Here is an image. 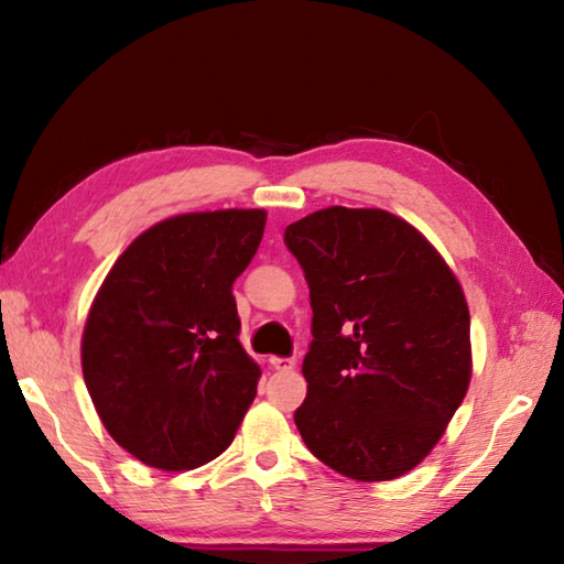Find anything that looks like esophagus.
<instances>
[{
	"label": "esophagus",
	"instance_id": "esophagus-1",
	"mask_svg": "<svg viewBox=\"0 0 564 564\" xmlns=\"http://www.w3.org/2000/svg\"><path fill=\"white\" fill-rule=\"evenodd\" d=\"M271 368L273 370H281V373H289V370L295 368V358H281V356H273L271 358Z\"/></svg>",
	"mask_w": 564,
	"mask_h": 564
}]
</instances>
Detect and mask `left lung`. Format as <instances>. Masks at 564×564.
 I'll return each mask as SVG.
<instances>
[{
	"label": "left lung",
	"mask_w": 564,
	"mask_h": 564,
	"mask_svg": "<svg viewBox=\"0 0 564 564\" xmlns=\"http://www.w3.org/2000/svg\"><path fill=\"white\" fill-rule=\"evenodd\" d=\"M283 239L313 307L307 398L295 410L305 446L358 482L410 473L470 386L458 279L416 227L380 208H322Z\"/></svg>",
	"instance_id": "left-lung-1"
}]
</instances>
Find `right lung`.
Listing matches in <instances>:
<instances>
[{"mask_svg": "<svg viewBox=\"0 0 564 564\" xmlns=\"http://www.w3.org/2000/svg\"><path fill=\"white\" fill-rule=\"evenodd\" d=\"M263 210L186 213L133 239L94 297L82 373L118 446L194 470L230 446L257 394L232 283L257 254Z\"/></svg>", "mask_w": 564, "mask_h": 564, "instance_id": "1", "label": "right lung"}]
</instances>
